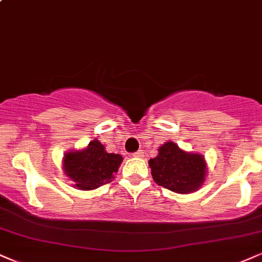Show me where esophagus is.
I'll list each match as a JSON object with an SVG mask.
<instances>
[{
  "mask_svg": "<svg viewBox=\"0 0 262 262\" xmlns=\"http://www.w3.org/2000/svg\"><path fill=\"white\" fill-rule=\"evenodd\" d=\"M133 156H134V157H143V156H144L143 150H139V151H137V152H134Z\"/></svg>",
  "mask_w": 262,
  "mask_h": 262,
  "instance_id": "esophagus-1",
  "label": "esophagus"
}]
</instances>
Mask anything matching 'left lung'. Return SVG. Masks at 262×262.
Wrapping results in <instances>:
<instances>
[{
    "label": "left lung",
    "instance_id": "8db88e82",
    "mask_svg": "<svg viewBox=\"0 0 262 262\" xmlns=\"http://www.w3.org/2000/svg\"><path fill=\"white\" fill-rule=\"evenodd\" d=\"M149 166L157 184L178 194L199 190L207 176V163L201 154L184 151L171 140L159 147Z\"/></svg>",
    "mask_w": 262,
    "mask_h": 262
}]
</instances>
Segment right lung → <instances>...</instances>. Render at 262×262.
Segmentation results:
<instances>
[{"label": "right lung", "mask_w": 262, "mask_h": 262, "mask_svg": "<svg viewBox=\"0 0 262 262\" xmlns=\"http://www.w3.org/2000/svg\"><path fill=\"white\" fill-rule=\"evenodd\" d=\"M122 161L119 154L107 152L105 145L95 139L83 149L67 151L63 156L62 167L72 187L94 190L112 182Z\"/></svg>", "instance_id": "right-lung-1"}]
</instances>
